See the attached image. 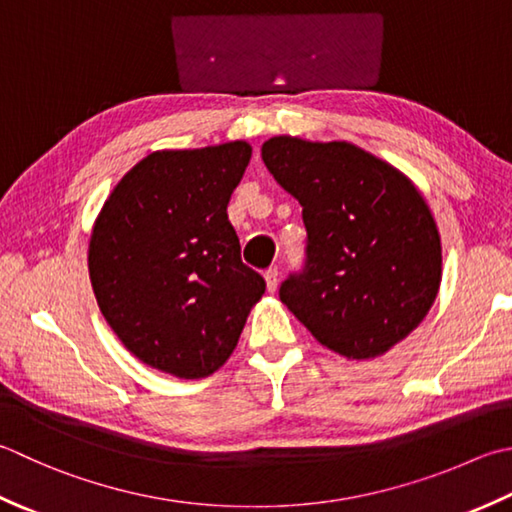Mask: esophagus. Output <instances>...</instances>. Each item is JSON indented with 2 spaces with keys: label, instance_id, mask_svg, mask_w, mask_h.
<instances>
[{
  "label": "esophagus",
  "instance_id": "obj_1",
  "mask_svg": "<svg viewBox=\"0 0 512 512\" xmlns=\"http://www.w3.org/2000/svg\"><path fill=\"white\" fill-rule=\"evenodd\" d=\"M264 279H266V288L268 293H275L277 290V284H279V270L277 268H268L264 273Z\"/></svg>",
  "mask_w": 512,
  "mask_h": 512
}]
</instances>
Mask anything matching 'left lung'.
Returning <instances> with one entry per match:
<instances>
[{
	"label": "left lung",
	"instance_id": "8db88e82",
	"mask_svg": "<svg viewBox=\"0 0 512 512\" xmlns=\"http://www.w3.org/2000/svg\"><path fill=\"white\" fill-rule=\"evenodd\" d=\"M275 182L304 208L306 270L279 299L346 359L386 355L424 322L442 284V237L426 199L393 164L350 142L277 135Z\"/></svg>",
	"mask_w": 512,
	"mask_h": 512
}]
</instances>
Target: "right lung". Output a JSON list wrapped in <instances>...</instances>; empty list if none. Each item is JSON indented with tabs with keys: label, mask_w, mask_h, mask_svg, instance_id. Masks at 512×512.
<instances>
[{
	"label": "right lung",
	"mask_w": 512,
	"mask_h": 512,
	"mask_svg": "<svg viewBox=\"0 0 512 512\" xmlns=\"http://www.w3.org/2000/svg\"><path fill=\"white\" fill-rule=\"evenodd\" d=\"M250 155L242 139L155 150L119 179L93 224L97 306L126 350L166 375L222 368L266 290L226 213Z\"/></svg>",
	"instance_id": "add662e5"
}]
</instances>
